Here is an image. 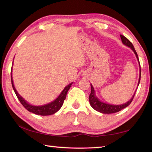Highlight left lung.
I'll return each instance as SVG.
<instances>
[{"label":"left lung","mask_w":152,"mask_h":152,"mask_svg":"<svg viewBox=\"0 0 152 152\" xmlns=\"http://www.w3.org/2000/svg\"><path fill=\"white\" fill-rule=\"evenodd\" d=\"M120 36L123 44L127 45V47H129L131 49H132L135 54L136 58H137L139 63H140L137 53L136 52V51L135 50L134 47H133L132 43L131 42L127 37H125V36H123L122 35H120ZM140 79H141V68H140V78H139V82H138V86L139 84H140ZM91 92L89 96L90 104H91V106L93 108L94 110H96L97 111H99L101 113H104V114H111V113L119 112L121 110L125 109V107H127L131 104V102H132L135 94V92L134 94L133 95L132 99H131L128 102H126V103L122 104H110L104 103V102L100 101V100L98 99V97L95 95V91L93 86H92V84H91Z\"/></svg>","instance_id":"8db88e82"}]
</instances>
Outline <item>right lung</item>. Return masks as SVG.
Instances as JSON below:
<instances>
[{
  "label": "right lung",
  "mask_w": 152,
  "mask_h": 152,
  "mask_svg": "<svg viewBox=\"0 0 152 152\" xmlns=\"http://www.w3.org/2000/svg\"><path fill=\"white\" fill-rule=\"evenodd\" d=\"M11 83H12V88H13L15 94H16L18 98V99L19 100V101L20 102V103L22 104L23 106L27 110H29V112H31L36 115H42V116L53 115L60 109V108L62 107L64 100L66 99L67 92H68V90L70 89L72 84V83H70V84H68V86H66L62 91V92H61V94L59 95V96L53 101L51 102L48 104L42 105V106H33V105H31L28 103L21 96H20L19 93L17 92V91H16L13 84V80H12V73H11Z\"/></svg>",
  "instance_id": "1"
}]
</instances>
